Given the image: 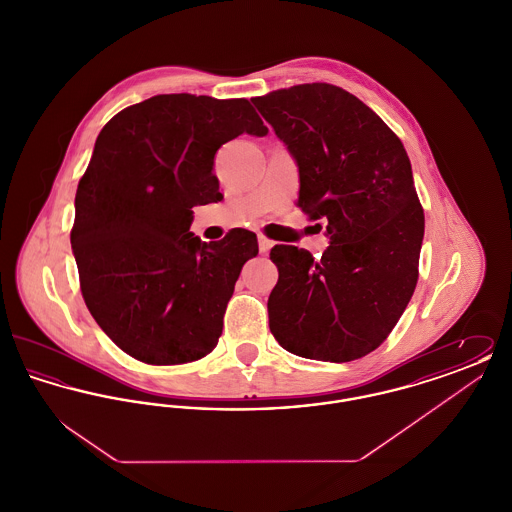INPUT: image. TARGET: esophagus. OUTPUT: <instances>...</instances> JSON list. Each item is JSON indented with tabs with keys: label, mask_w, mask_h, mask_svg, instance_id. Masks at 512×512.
Wrapping results in <instances>:
<instances>
[{
	"label": "esophagus",
	"mask_w": 512,
	"mask_h": 512,
	"mask_svg": "<svg viewBox=\"0 0 512 512\" xmlns=\"http://www.w3.org/2000/svg\"><path fill=\"white\" fill-rule=\"evenodd\" d=\"M257 240H259V251H261V255H267L268 251H270V247L274 245V242L268 240L265 236H259Z\"/></svg>",
	"instance_id": "1"
}]
</instances>
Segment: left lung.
<instances>
[{
    "mask_svg": "<svg viewBox=\"0 0 512 512\" xmlns=\"http://www.w3.org/2000/svg\"><path fill=\"white\" fill-rule=\"evenodd\" d=\"M299 167V207L328 220L315 261L274 245L268 324L293 355L349 363L374 351L418 280L424 211L401 140L343 88L313 82L251 99Z\"/></svg>",
    "mask_w": 512,
    "mask_h": 512,
    "instance_id": "obj_1",
    "label": "left lung"
}]
</instances>
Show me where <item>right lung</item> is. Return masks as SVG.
Wrapping results in <instances>:
<instances>
[{"label":"right lung","mask_w":512,"mask_h":512,"mask_svg":"<svg viewBox=\"0 0 512 512\" xmlns=\"http://www.w3.org/2000/svg\"><path fill=\"white\" fill-rule=\"evenodd\" d=\"M267 126L247 99L163 94L130 105L99 132L76 190L71 245L99 328L147 365L192 363L215 349L257 236L217 244L190 232L195 205L219 195V147Z\"/></svg>","instance_id":"add662e5"}]
</instances>
